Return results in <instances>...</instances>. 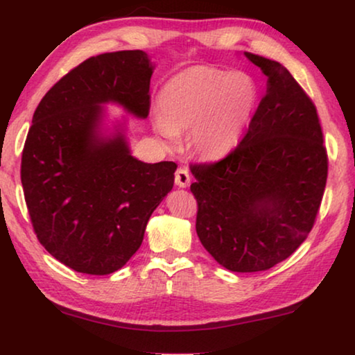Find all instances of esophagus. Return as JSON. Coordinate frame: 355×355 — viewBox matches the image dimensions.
Wrapping results in <instances>:
<instances>
[{
  "mask_svg": "<svg viewBox=\"0 0 355 355\" xmlns=\"http://www.w3.org/2000/svg\"><path fill=\"white\" fill-rule=\"evenodd\" d=\"M174 182H176V186H179V187H187L190 184L189 169L184 166H179L176 169V173H174Z\"/></svg>",
  "mask_w": 355,
  "mask_h": 355,
  "instance_id": "obj_1",
  "label": "esophagus"
}]
</instances>
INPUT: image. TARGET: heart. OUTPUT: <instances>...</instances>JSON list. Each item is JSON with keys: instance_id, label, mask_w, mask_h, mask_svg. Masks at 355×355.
Masks as SVG:
<instances>
[{"instance_id": "heart-1", "label": "heart", "mask_w": 355, "mask_h": 355, "mask_svg": "<svg viewBox=\"0 0 355 355\" xmlns=\"http://www.w3.org/2000/svg\"><path fill=\"white\" fill-rule=\"evenodd\" d=\"M258 102L254 81L241 71L190 69L168 81L158 96L153 126L166 139L189 131L198 155L218 158L237 146Z\"/></svg>"}]
</instances>
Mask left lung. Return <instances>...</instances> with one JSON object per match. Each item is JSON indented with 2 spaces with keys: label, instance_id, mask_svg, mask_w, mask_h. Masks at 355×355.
<instances>
[{
  "label": "left lung",
  "instance_id": "8db88e82",
  "mask_svg": "<svg viewBox=\"0 0 355 355\" xmlns=\"http://www.w3.org/2000/svg\"><path fill=\"white\" fill-rule=\"evenodd\" d=\"M267 76L248 131L214 163L190 165L197 235L232 272L267 270L288 258L314 227L328 157L317 109L284 65L245 53Z\"/></svg>",
  "mask_w": 355,
  "mask_h": 355
}]
</instances>
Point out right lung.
<instances>
[{
    "label": "right lung",
    "instance_id": "add662e5",
    "mask_svg": "<svg viewBox=\"0 0 355 355\" xmlns=\"http://www.w3.org/2000/svg\"><path fill=\"white\" fill-rule=\"evenodd\" d=\"M152 71L139 49L94 55L62 76L33 114L20 165L25 203L40 243L81 274L121 269L173 189L176 163L139 162L121 130L101 135L107 102L147 118Z\"/></svg>",
    "mask_w": 355,
    "mask_h": 355
}]
</instances>
